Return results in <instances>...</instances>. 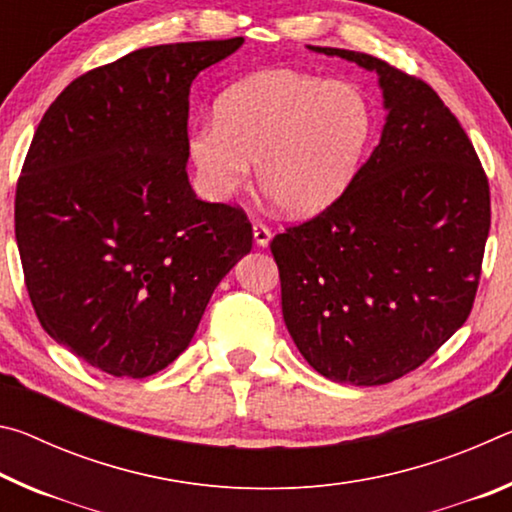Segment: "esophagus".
I'll list each match as a JSON object with an SVG mask.
<instances>
[{
  "instance_id": "esophagus-1",
  "label": "esophagus",
  "mask_w": 512,
  "mask_h": 512,
  "mask_svg": "<svg viewBox=\"0 0 512 512\" xmlns=\"http://www.w3.org/2000/svg\"><path fill=\"white\" fill-rule=\"evenodd\" d=\"M253 237H255V244L259 246V248H266L268 244H271V230L266 228L264 223H259V221H255L253 223Z\"/></svg>"
}]
</instances>
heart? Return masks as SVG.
<instances>
[{
  "mask_svg": "<svg viewBox=\"0 0 512 512\" xmlns=\"http://www.w3.org/2000/svg\"><path fill=\"white\" fill-rule=\"evenodd\" d=\"M372 131L357 85L271 69L239 81L216 101V119L187 135L196 185L207 201H230L250 180L289 214L323 210L350 183Z\"/></svg>",
  "mask_w": 512,
  "mask_h": 512,
  "instance_id": "1",
  "label": "heart"
}]
</instances>
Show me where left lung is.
Wrapping results in <instances>:
<instances>
[{"instance_id":"left-lung-1","label":"left lung","mask_w":512,"mask_h":512,"mask_svg":"<svg viewBox=\"0 0 512 512\" xmlns=\"http://www.w3.org/2000/svg\"><path fill=\"white\" fill-rule=\"evenodd\" d=\"M309 49L377 72L388 115L348 189L271 241L282 316L320 375L379 386L422 366L470 316L490 187L427 83L359 51Z\"/></svg>"}]
</instances>
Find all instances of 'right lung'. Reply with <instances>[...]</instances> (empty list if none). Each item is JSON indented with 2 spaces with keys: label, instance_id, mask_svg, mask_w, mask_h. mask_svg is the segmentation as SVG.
<instances>
[{
  "label": "right lung",
  "instance_id": "obj_1",
  "mask_svg": "<svg viewBox=\"0 0 512 512\" xmlns=\"http://www.w3.org/2000/svg\"><path fill=\"white\" fill-rule=\"evenodd\" d=\"M241 45L137 49L69 83L33 135L15 192L31 305L112 377L167 368L253 248L244 210L201 201L187 178L189 88Z\"/></svg>",
  "mask_w": 512,
  "mask_h": 512
}]
</instances>
